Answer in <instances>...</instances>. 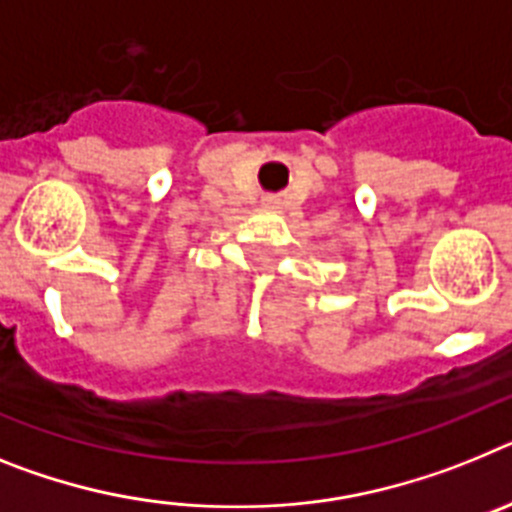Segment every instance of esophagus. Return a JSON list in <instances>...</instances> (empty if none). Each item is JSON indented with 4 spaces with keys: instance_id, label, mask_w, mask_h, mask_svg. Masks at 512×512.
<instances>
[{
    "instance_id": "1",
    "label": "esophagus",
    "mask_w": 512,
    "mask_h": 512,
    "mask_svg": "<svg viewBox=\"0 0 512 512\" xmlns=\"http://www.w3.org/2000/svg\"><path fill=\"white\" fill-rule=\"evenodd\" d=\"M265 206H268V208H270V206H275V201H273V198H265Z\"/></svg>"
}]
</instances>
